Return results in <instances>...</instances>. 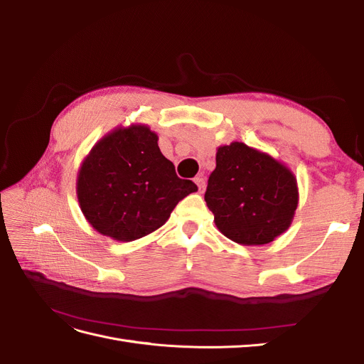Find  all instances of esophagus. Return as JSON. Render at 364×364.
Wrapping results in <instances>:
<instances>
[{
	"instance_id": "34e87169",
	"label": "esophagus",
	"mask_w": 364,
	"mask_h": 364,
	"mask_svg": "<svg viewBox=\"0 0 364 364\" xmlns=\"http://www.w3.org/2000/svg\"><path fill=\"white\" fill-rule=\"evenodd\" d=\"M194 182L197 183V186H199L200 191L205 190V176L203 174H197L194 178Z\"/></svg>"
}]
</instances>
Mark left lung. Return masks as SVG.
Segmentation results:
<instances>
[{"label": "left lung", "mask_w": 364, "mask_h": 364, "mask_svg": "<svg viewBox=\"0 0 364 364\" xmlns=\"http://www.w3.org/2000/svg\"><path fill=\"white\" fill-rule=\"evenodd\" d=\"M299 200L294 174L243 142L218 147L205 202L220 232L238 245H267L289 229Z\"/></svg>", "instance_id": "left-lung-1"}]
</instances>
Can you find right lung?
Here are the masks:
<instances>
[{
    "instance_id": "right-lung-1",
    "label": "right lung",
    "mask_w": 364,
    "mask_h": 364,
    "mask_svg": "<svg viewBox=\"0 0 364 364\" xmlns=\"http://www.w3.org/2000/svg\"><path fill=\"white\" fill-rule=\"evenodd\" d=\"M197 191L181 179L144 124L118 127L103 136L82 162L77 199L102 235L117 241L146 237L167 222L174 206Z\"/></svg>"
}]
</instances>
